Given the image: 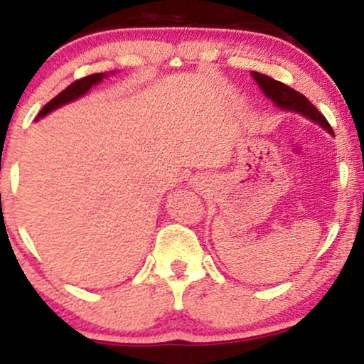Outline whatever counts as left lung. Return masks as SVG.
Returning <instances> with one entry per match:
<instances>
[{
	"instance_id": "8db88e82",
	"label": "left lung",
	"mask_w": 364,
	"mask_h": 364,
	"mask_svg": "<svg viewBox=\"0 0 364 364\" xmlns=\"http://www.w3.org/2000/svg\"><path fill=\"white\" fill-rule=\"evenodd\" d=\"M252 75L255 80H257L258 85H260L263 94H265L269 99H272L275 106L286 111L299 112V114H303L304 118L311 119L313 123L320 124L321 128L327 129L330 135H333V129L328 124V121L325 119V116L321 114V112L316 109V107L313 106V104L308 101L303 94H299L298 90L291 89V87L286 85V83L274 80V78L267 77V75L263 73L252 72Z\"/></svg>"
}]
</instances>
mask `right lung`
<instances>
[{"label":"right lung","mask_w":364,"mask_h":364,"mask_svg":"<svg viewBox=\"0 0 364 364\" xmlns=\"http://www.w3.org/2000/svg\"><path fill=\"white\" fill-rule=\"evenodd\" d=\"M104 77H107V73H94V75H89V77H83V78H78V80H75L72 85L66 87L65 90L56 95V97L51 99V101L46 104L43 109H41L39 114H37V119L43 118V116L48 114V112L58 109V107L63 106V104H68L75 101V99L85 95L92 87L97 85L99 82H102Z\"/></svg>","instance_id":"obj_1"}]
</instances>
